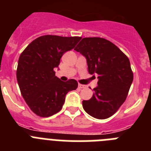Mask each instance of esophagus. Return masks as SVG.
<instances>
[{"label": "esophagus", "mask_w": 151, "mask_h": 151, "mask_svg": "<svg viewBox=\"0 0 151 151\" xmlns=\"http://www.w3.org/2000/svg\"><path fill=\"white\" fill-rule=\"evenodd\" d=\"M85 85H83V84H81V83L78 84V88H80V89H83V88H85Z\"/></svg>", "instance_id": "esophagus-1"}]
</instances>
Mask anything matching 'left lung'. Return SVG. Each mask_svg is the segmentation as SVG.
Segmentation results:
<instances>
[{
    "mask_svg": "<svg viewBox=\"0 0 151 151\" xmlns=\"http://www.w3.org/2000/svg\"><path fill=\"white\" fill-rule=\"evenodd\" d=\"M74 50L87 60L88 72L98 74L97 87L84 111L97 119L112 116L125 101L134 79L128 58L117 47L101 37H84Z\"/></svg>",
    "mask_w": 151,
    "mask_h": 151,
    "instance_id": "obj_1",
    "label": "left lung"
}]
</instances>
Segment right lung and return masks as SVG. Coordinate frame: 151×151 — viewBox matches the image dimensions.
Segmentation results:
<instances>
[{"mask_svg":"<svg viewBox=\"0 0 151 151\" xmlns=\"http://www.w3.org/2000/svg\"><path fill=\"white\" fill-rule=\"evenodd\" d=\"M80 37L44 35L34 40L19 58L17 80L21 95L33 112L43 117L61 110L66 94L77 89L78 82H64L55 76L60 58L72 50Z\"/></svg>","mask_w":151,"mask_h":151,"instance_id":"right-lung-1","label":"right lung"}]
</instances>
